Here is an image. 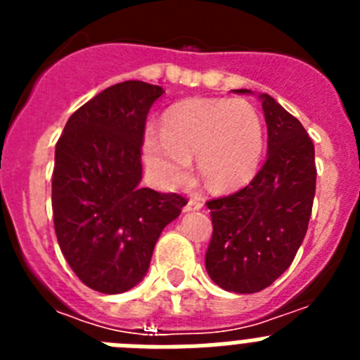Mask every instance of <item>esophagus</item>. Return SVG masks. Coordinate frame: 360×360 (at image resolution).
<instances>
[{
  "mask_svg": "<svg viewBox=\"0 0 360 360\" xmlns=\"http://www.w3.org/2000/svg\"><path fill=\"white\" fill-rule=\"evenodd\" d=\"M203 207V202L200 198H193L184 205V212H191V211H200Z\"/></svg>",
  "mask_w": 360,
  "mask_h": 360,
  "instance_id": "1",
  "label": "esophagus"
}]
</instances>
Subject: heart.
<instances>
[{"instance_id": "heart-1", "label": "heart", "mask_w": 360, "mask_h": 360, "mask_svg": "<svg viewBox=\"0 0 360 360\" xmlns=\"http://www.w3.org/2000/svg\"><path fill=\"white\" fill-rule=\"evenodd\" d=\"M265 131L259 113L241 98H191L171 108L160 135L144 136V160L165 187L182 184L196 157L211 189L231 191L250 182L262 164Z\"/></svg>"}]
</instances>
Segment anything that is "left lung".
Masks as SVG:
<instances>
[{"label":"left lung","mask_w":360,"mask_h":360,"mask_svg":"<svg viewBox=\"0 0 360 360\" xmlns=\"http://www.w3.org/2000/svg\"><path fill=\"white\" fill-rule=\"evenodd\" d=\"M259 101L269 133L265 164L247 187L207 202L212 238L205 269L218 287L236 294L270 287L290 266L316 195V151L307 129L270 95L259 94Z\"/></svg>","instance_id":"8db88e82"}]
</instances>
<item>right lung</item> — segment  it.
Wrapping results in <instances>:
<instances>
[{
  "label": "right lung",
  "instance_id": "obj_1",
  "mask_svg": "<svg viewBox=\"0 0 360 360\" xmlns=\"http://www.w3.org/2000/svg\"><path fill=\"white\" fill-rule=\"evenodd\" d=\"M162 94L142 81L110 86L70 117L57 141V241L77 278L103 294H122L144 279L160 232L187 203L139 186L146 117Z\"/></svg>",
  "mask_w": 360,
  "mask_h": 360
}]
</instances>
